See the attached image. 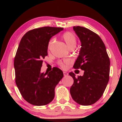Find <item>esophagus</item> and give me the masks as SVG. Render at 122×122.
<instances>
[{
	"label": "esophagus",
	"mask_w": 122,
	"mask_h": 122,
	"mask_svg": "<svg viewBox=\"0 0 122 122\" xmlns=\"http://www.w3.org/2000/svg\"><path fill=\"white\" fill-rule=\"evenodd\" d=\"M63 74H64V76H68V73L67 72H66V71H64V72H63Z\"/></svg>",
	"instance_id": "34e87169"
}]
</instances>
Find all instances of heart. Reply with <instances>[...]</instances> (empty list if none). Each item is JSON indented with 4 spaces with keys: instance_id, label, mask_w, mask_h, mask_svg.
<instances>
[{
    "instance_id": "heart-1",
    "label": "heart",
    "mask_w": 122,
    "mask_h": 122,
    "mask_svg": "<svg viewBox=\"0 0 122 122\" xmlns=\"http://www.w3.org/2000/svg\"><path fill=\"white\" fill-rule=\"evenodd\" d=\"M63 39L64 40L65 42L66 43L68 47L71 48L76 46V38L75 35L73 33L66 31L65 32L62 36ZM54 42V38H51L48 42V49H51V46H52L53 43ZM70 64V61L69 60H64V61H58V64L63 69H66L68 68V66Z\"/></svg>"
}]
</instances>
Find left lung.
Instances as JSON below:
<instances>
[{"label":"left lung","instance_id":"obj_1","mask_svg":"<svg viewBox=\"0 0 122 122\" xmlns=\"http://www.w3.org/2000/svg\"><path fill=\"white\" fill-rule=\"evenodd\" d=\"M73 30L81 43L79 55L73 68L84 71L83 76L74 79L70 89L73 100L81 106H90L97 102L103 94L109 79L110 60L106 46L97 34L82 26H74Z\"/></svg>","mask_w":122,"mask_h":122}]
</instances>
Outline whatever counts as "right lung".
I'll return each mask as SVG.
<instances>
[{
    "label": "right lung",
    "mask_w": 122,
    "mask_h": 122,
    "mask_svg": "<svg viewBox=\"0 0 122 122\" xmlns=\"http://www.w3.org/2000/svg\"><path fill=\"white\" fill-rule=\"evenodd\" d=\"M63 28L44 26L30 30L20 41L14 58L15 83L21 96L30 104L41 106L54 99L55 87L63 73L54 67L49 73H41L43 59L48 55L51 38Z\"/></svg>",
    "instance_id": "1"
}]
</instances>
